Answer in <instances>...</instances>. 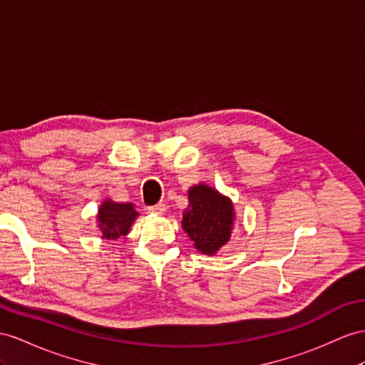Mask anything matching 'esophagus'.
Wrapping results in <instances>:
<instances>
[{
  "mask_svg": "<svg viewBox=\"0 0 365 365\" xmlns=\"http://www.w3.org/2000/svg\"><path fill=\"white\" fill-rule=\"evenodd\" d=\"M148 212H151V214H163L165 212V205L163 203H157V205H154V207H149Z\"/></svg>",
  "mask_w": 365,
  "mask_h": 365,
  "instance_id": "obj_1",
  "label": "esophagus"
}]
</instances>
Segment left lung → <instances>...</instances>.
<instances>
[{"instance_id": "left-lung-1", "label": "left lung", "mask_w": 365, "mask_h": 365, "mask_svg": "<svg viewBox=\"0 0 365 365\" xmlns=\"http://www.w3.org/2000/svg\"><path fill=\"white\" fill-rule=\"evenodd\" d=\"M235 203L207 183L188 190V208L183 210L182 228L200 255L214 256L225 247L235 230Z\"/></svg>"}]
</instances>
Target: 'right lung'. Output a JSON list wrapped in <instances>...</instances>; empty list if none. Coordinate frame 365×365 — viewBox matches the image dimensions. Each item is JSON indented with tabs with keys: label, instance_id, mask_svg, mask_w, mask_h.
Returning <instances> with one entry per match:
<instances>
[{
	"label": "right lung",
	"instance_id": "right-lung-1",
	"mask_svg": "<svg viewBox=\"0 0 365 365\" xmlns=\"http://www.w3.org/2000/svg\"><path fill=\"white\" fill-rule=\"evenodd\" d=\"M140 216L134 208V203H120L112 199H105L98 207L96 216L97 227L101 232V239L117 240L123 236H128L130 227Z\"/></svg>",
	"mask_w": 365,
	"mask_h": 365
}]
</instances>
